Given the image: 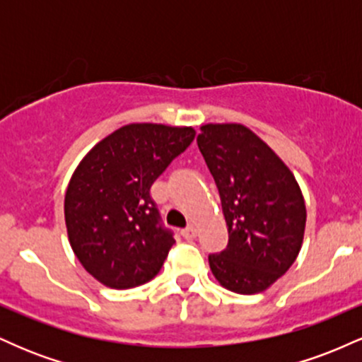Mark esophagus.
I'll return each mask as SVG.
<instances>
[{
	"mask_svg": "<svg viewBox=\"0 0 362 362\" xmlns=\"http://www.w3.org/2000/svg\"><path fill=\"white\" fill-rule=\"evenodd\" d=\"M182 235H184L185 240H192L195 238V235H197V230H195L194 226H187L185 230H182Z\"/></svg>",
	"mask_w": 362,
	"mask_h": 362,
	"instance_id": "obj_1",
	"label": "esophagus"
}]
</instances>
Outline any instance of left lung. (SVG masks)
Returning <instances> with one entry per match:
<instances>
[{
	"label": "left lung",
	"mask_w": 362,
	"mask_h": 362,
	"mask_svg": "<svg viewBox=\"0 0 362 362\" xmlns=\"http://www.w3.org/2000/svg\"><path fill=\"white\" fill-rule=\"evenodd\" d=\"M197 144L218 185L228 247L209 255L223 288L238 294L269 289L301 250L306 206L293 172L243 124L201 126Z\"/></svg>",
	"instance_id": "8db88e82"
}]
</instances>
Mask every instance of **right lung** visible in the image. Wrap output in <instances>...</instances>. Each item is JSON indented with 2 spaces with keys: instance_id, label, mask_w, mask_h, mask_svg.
Returning a JSON list of instances; mask_svg holds the SVG:
<instances>
[{
  "instance_id": "1",
  "label": "right lung",
  "mask_w": 362,
  "mask_h": 362,
  "mask_svg": "<svg viewBox=\"0 0 362 362\" xmlns=\"http://www.w3.org/2000/svg\"><path fill=\"white\" fill-rule=\"evenodd\" d=\"M194 138L192 127L127 124L74 170L64 195L69 245L107 288H136L160 272L175 240L161 226L149 189Z\"/></svg>"
}]
</instances>
